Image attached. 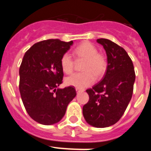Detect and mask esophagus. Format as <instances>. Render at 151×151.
I'll return each mask as SVG.
<instances>
[{
  "instance_id": "1",
  "label": "esophagus",
  "mask_w": 151,
  "mask_h": 151,
  "mask_svg": "<svg viewBox=\"0 0 151 151\" xmlns=\"http://www.w3.org/2000/svg\"><path fill=\"white\" fill-rule=\"evenodd\" d=\"M76 91L77 93H78V92H81V91H83V90L82 89H80V88H76Z\"/></svg>"
}]
</instances>
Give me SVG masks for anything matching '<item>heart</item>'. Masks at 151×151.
Here are the masks:
<instances>
[{"instance_id": "obj_1", "label": "heart", "mask_w": 151, "mask_h": 151, "mask_svg": "<svg viewBox=\"0 0 151 151\" xmlns=\"http://www.w3.org/2000/svg\"><path fill=\"white\" fill-rule=\"evenodd\" d=\"M74 54L78 58L85 59L82 65V70L85 72L75 73L66 79V84L69 86L84 88L92 85L97 76H101L106 69L105 57L98 54V50L94 45L89 42H83L74 50ZM62 70L66 74H71L74 69V62L71 55L66 53L60 59Z\"/></svg>"}]
</instances>
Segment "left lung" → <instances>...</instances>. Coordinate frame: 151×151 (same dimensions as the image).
<instances>
[{
  "mask_svg": "<svg viewBox=\"0 0 151 151\" xmlns=\"http://www.w3.org/2000/svg\"><path fill=\"white\" fill-rule=\"evenodd\" d=\"M107 57V67L101 82L86 90L88 102L82 108L89 125L106 128L116 123L125 113L133 93L135 73L132 61L122 47L100 38Z\"/></svg>",
  "mask_w": 151,
  "mask_h": 151,
  "instance_id": "left-lung-1",
  "label": "left lung"
}]
</instances>
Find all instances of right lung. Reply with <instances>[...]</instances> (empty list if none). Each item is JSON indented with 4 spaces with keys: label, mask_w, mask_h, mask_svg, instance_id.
Listing matches in <instances>:
<instances>
[{
    "label": "right lung",
    "mask_w": 151,
    "mask_h": 151,
    "mask_svg": "<svg viewBox=\"0 0 151 151\" xmlns=\"http://www.w3.org/2000/svg\"><path fill=\"white\" fill-rule=\"evenodd\" d=\"M73 41L48 39L35 44L26 52L19 67V92L31 118L50 125L62 119L68 104L76 96L73 86L57 88L62 83V56Z\"/></svg>",
    "instance_id": "1"
}]
</instances>
